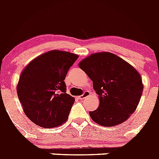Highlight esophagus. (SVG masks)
Masks as SVG:
<instances>
[{
    "label": "esophagus",
    "mask_w": 159,
    "mask_h": 159,
    "mask_svg": "<svg viewBox=\"0 0 159 159\" xmlns=\"http://www.w3.org/2000/svg\"><path fill=\"white\" fill-rule=\"evenodd\" d=\"M90 92H88V91H86V92H84V93L82 94V95H80V99H84V98H86V97H88V96H89L90 95Z\"/></svg>",
    "instance_id": "34e87169"
}]
</instances>
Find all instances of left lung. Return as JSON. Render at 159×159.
<instances>
[{
	"mask_svg": "<svg viewBox=\"0 0 159 159\" xmlns=\"http://www.w3.org/2000/svg\"><path fill=\"white\" fill-rule=\"evenodd\" d=\"M79 67L93 83L99 106L90 111L94 122L113 127L134 113L143 92L140 75L130 64L111 52H98L83 60Z\"/></svg>",
	"mask_w": 159,
	"mask_h": 159,
	"instance_id": "left-lung-1",
	"label": "left lung"
}]
</instances>
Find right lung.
I'll return each mask as SVG.
<instances>
[{"mask_svg":"<svg viewBox=\"0 0 159 159\" xmlns=\"http://www.w3.org/2000/svg\"><path fill=\"white\" fill-rule=\"evenodd\" d=\"M78 56L54 50L31 61L22 71L17 95L25 115L41 127H58L67 121L75 99L66 93L64 80Z\"/></svg>","mask_w":159,"mask_h":159,"instance_id":"add662e5","label":"right lung"}]
</instances>
